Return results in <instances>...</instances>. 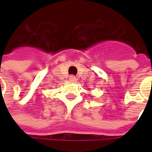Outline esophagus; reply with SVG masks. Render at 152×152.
<instances>
[{
	"mask_svg": "<svg viewBox=\"0 0 152 152\" xmlns=\"http://www.w3.org/2000/svg\"><path fill=\"white\" fill-rule=\"evenodd\" d=\"M69 81H71V82H75V81H76V77L75 76H69Z\"/></svg>",
	"mask_w": 152,
	"mask_h": 152,
	"instance_id": "1",
	"label": "esophagus"
}]
</instances>
